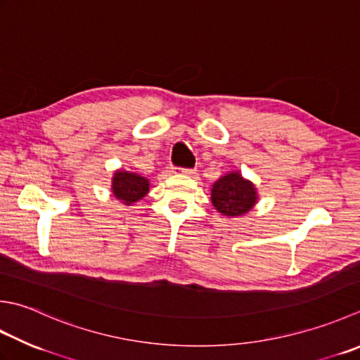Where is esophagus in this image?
Segmentation results:
<instances>
[{
    "instance_id": "obj_1",
    "label": "esophagus",
    "mask_w": 360,
    "mask_h": 360,
    "mask_svg": "<svg viewBox=\"0 0 360 360\" xmlns=\"http://www.w3.org/2000/svg\"><path fill=\"white\" fill-rule=\"evenodd\" d=\"M178 173L186 174V176H193L195 170H192V168H178Z\"/></svg>"
}]
</instances>
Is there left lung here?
Returning a JSON list of instances; mask_svg holds the SVG:
<instances>
[{
    "mask_svg": "<svg viewBox=\"0 0 360 360\" xmlns=\"http://www.w3.org/2000/svg\"><path fill=\"white\" fill-rule=\"evenodd\" d=\"M210 201L223 217L238 218L255 209L259 195L256 186L237 170L226 173L214 182L210 188Z\"/></svg>",
    "mask_w": 360,
    "mask_h": 360,
    "instance_id": "1",
    "label": "left lung"
}]
</instances>
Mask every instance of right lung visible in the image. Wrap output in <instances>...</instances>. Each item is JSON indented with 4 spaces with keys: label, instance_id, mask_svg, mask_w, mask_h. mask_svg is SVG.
<instances>
[{
    "label": "right lung",
    "instance_id": "add662e5",
    "mask_svg": "<svg viewBox=\"0 0 360 360\" xmlns=\"http://www.w3.org/2000/svg\"><path fill=\"white\" fill-rule=\"evenodd\" d=\"M110 192L124 206H132L150 192V179L134 172L115 170L112 176Z\"/></svg>",
    "mask_w": 360,
    "mask_h": 360
}]
</instances>
